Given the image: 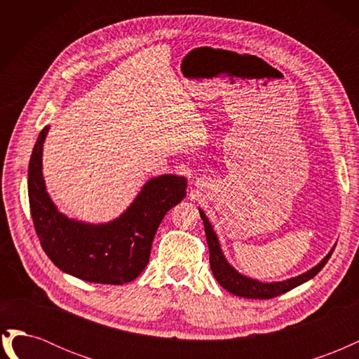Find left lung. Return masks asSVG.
<instances>
[{
  "instance_id": "left-lung-1",
  "label": "left lung",
  "mask_w": 359,
  "mask_h": 359,
  "mask_svg": "<svg viewBox=\"0 0 359 359\" xmlns=\"http://www.w3.org/2000/svg\"><path fill=\"white\" fill-rule=\"evenodd\" d=\"M201 217L203 220V226H205V235H206V243H208V248H210V265L212 269V274L219 281L220 286H223L227 292L233 293L236 297H243V298H253V299H269V298H276L281 293H286L290 289L297 287L302 283H306L310 278H313L316 276L319 271L325 266V264L328 262V259L331 257L334 248L331 252L325 256L320 262L309 269L307 273H304L298 277H293L285 281H274V283H262V281H257L253 278H248L243 274L238 273V271L229 265L227 262L223 252H222V247L219 243V238H217L215 232L212 231V226L206 219L205 212L199 208Z\"/></svg>"
}]
</instances>
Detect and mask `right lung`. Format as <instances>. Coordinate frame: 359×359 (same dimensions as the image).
I'll use <instances>...</instances> for the list:
<instances>
[{"label":"right lung","mask_w":359,"mask_h":359,"mask_svg":"<svg viewBox=\"0 0 359 359\" xmlns=\"http://www.w3.org/2000/svg\"><path fill=\"white\" fill-rule=\"evenodd\" d=\"M41 130L28 166V198L40 244L53 265L91 283L124 285L135 280L149 262L151 245L165 214L186 198L187 180L161 175L149 180L133 203L118 217L90 224L69 219L57 210L41 173Z\"/></svg>","instance_id":"1"}]
</instances>
